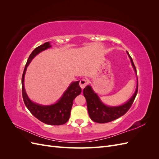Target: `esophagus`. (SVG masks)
Here are the masks:
<instances>
[{
    "instance_id": "34e87169",
    "label": "esophagus",
    "mask_w": 159,
    "mask_h": 159,
    "mask_svg": "<svg viewBox=\"0 0 159 159\" xmlns=\"http://www.w3.org/2000/svg\"><path fill=\"white\" fill-rule=\"evenodd\" d=\"M88 84V81L85 79H82L80 81V86L81 87V89H84L86 85Z\"/></svg>"
}]
</instances>
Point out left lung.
Listing matches in <instances>:
<instances>
[{
    "instance_id": "left-lung-1",
    "label": "left lung",
    "mask_w": 159,
    "mask_h": 159,
    "mask_svg": "<svg viewBox=\"0 0 159 159\" xmlns=\"http://www.w3.org/2000/svg\"><path fill=\"white\" fill-rule=\"evenodd\" d=\"M129 57L131 61V64L133 68L137 73L136 68L134 66L133 61L131 56L127 52ZM138 91V83L137 84L136 91L132 98L127 103L116 107H111L105 105L100 100L98 95L96 94L90 85H88L84 89V95L87 102V107L88 113L92 121L99 123H109L119 117L123 116L125 114L128 110L131 107V105L135 99Z\"/></svg>"
}]
</instances>
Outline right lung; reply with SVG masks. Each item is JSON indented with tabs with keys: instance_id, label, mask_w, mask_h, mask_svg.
Returning <instances> with one entry per match:
<instances>
[{
	"instance_id": "add662e5",
	"label": "right lung",
	"mask_w": 159,
	"mask_h": 159,
	"mask_svg": "<svg viewBox=\"0 0 159 159\" xmlns=\"http://www.w3.org/2000/svg\"><path fill=\"white\" fill-rule=\"evenodd\" d=\"M50 47V42H46L44 44L36 48L28 57L22 77V98L28 109L38 120L51 125H61L68 122L70 117L73 101L81 92V89L79 85L80 81L72 82L57 102L51 105H41L32 102L28 98L24 85L27 67L32 60L40 52Z\"/></svg>"
}]
</instances>
